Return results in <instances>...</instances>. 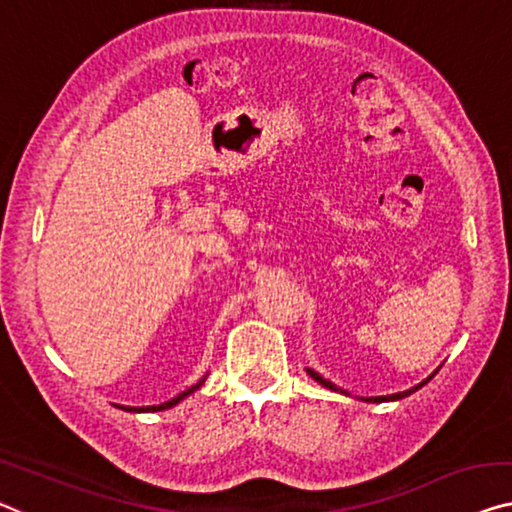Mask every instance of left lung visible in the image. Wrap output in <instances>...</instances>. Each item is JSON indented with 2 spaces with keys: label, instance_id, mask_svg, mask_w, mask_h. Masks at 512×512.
<instances>
[{
  "label": "left lung",
  "instance_id": "left-lung-1",
  "mask_svg": "<svg viewBox=\"0 0 512 512\" xmlns=\"http://www.w3.org/2000/svg\"><path fill=\"white\" fill-rule=\"evenodd\" d=\"M439 370V368H437ZM437 370L432 372L430 377H425L421 384H416V386H411V388H407V391H400V393H391V395H377V398H361L363 402H393V400H402V398H407V395H411V393H416L418 388L421 386H425L427 381H430L434 375H437ZM305 372H308V375L317 381V384H322L324 388H329V391H335V393H342V395H349L345 388H340V386H335L333 381H329V379H324L322 375H319V372H315L312 368H305Z\"/></svg>",
  "mask_w": 512,
  "mask_h": 512
}]
</instances>
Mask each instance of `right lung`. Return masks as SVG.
Segmentation results:
<instances>
[{
	"label": "right lung",
	"instance_id": "add662e5",
	"mask_svg": "<svg viewBox=\"0 0 512 512\" xmlns=\"http://www.w3.org/2000/svg\"><path fill=\"white\" fill-rule=\"evenodd\" d=\"M207 377L209 375H204L200 381H197L195 386H190L188 391H183V393H179L177 398H172V400H167V402H163V404H151V407H121L124 411H133V414H151V411H165V409H172V407H177V404L181 402V400H186L190 393H195L197 388H200L204 381H207Z\"/></svg>",
	"mask_w": 512,
	"mask_h": 512
}]
</instances>
